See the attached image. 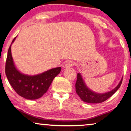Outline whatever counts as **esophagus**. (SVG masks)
I'll use <instances>...</instances> for the list:
<instances>
[{
  "label": "esophagus",
  "mask_w": 131,
  "mask_h": 131,
  "mask_svg": "<svg viewBox=\"0 0 131 131\" xmlns=\"http://www.w3.org/2000/svg\"><path fill=\"white\" fill-rule=\"evenodd\" d=\"M74 65V62L72 61H68L66 62L65 65V67L66 68H71L72 66Z\"/></svg>",
  "instance_id": "esophagus-1"
}]
</instances>
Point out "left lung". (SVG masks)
<instances>
[{
  "instance_id": "obj_1",
  "label": "left lung",
  "mask_w": 131,
  "mask_h": 131,
  "mask_svg": "<svg viewBox=\"0 0 131 131\" xmlns=\"http://www.w3.org/2000/svg\"><path fill=\"white\" fill-rule=\"evenodd\" d=\"M77 80L75 84L76 92L82 101L88 103H100L104 102L105 100L112 96L114 93L117 92L118 89L120 88L122 82V78L121 81L115 88L110 92L105 93H97L91 90L86 84H85L81 74L78 73L77 76Z\"/></svg>"
}]
</instances>
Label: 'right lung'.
Here are the masks:
<instances>
[{
    "label": "right lung",
    "mask_w": 131,
    "mask_h": 131,
    "mask_svg": "<svg viewBox=\"0 0 131 131\" xmlns=\"http://www.w3.org/2000/svg\"><path fill=\"white\" fill-rule=\"evenodd\" d=\"M16 38L12 41L8 50L6 75L12 88L21 97L28 100L38 99L47 92L53 79L61 72V68H53L34 76L21 73L15 66L12 55L11 46Z\"/></svg>",
    "instance_id": "obj_1"
}]
</instances>
